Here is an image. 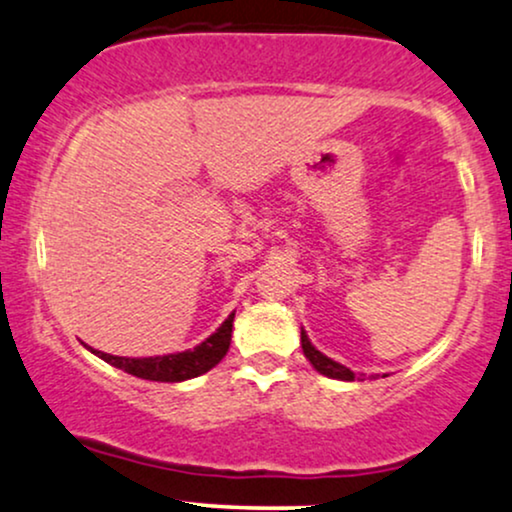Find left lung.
Returning <instances> with one entry per match:
<instances>
[{
  "mask_svg": "<svg viewBox=\"0 0 512 512\" xmlns=\"http://www.w3.org/2000/svg\"><path fill=\"white\" fill-rule=\"evenodd\" d=\"M300 343H303L305 357L312 362V367H315L319 374H324V377H331V379H341V381H355V379L360 381V374H355L353 369L338 365V362L331 360V357L319 353V350L310 343V338H307L305 331H300Z\"/></svg>",
  "mask_w": 512,
  "mask_h": 512,
  "instance_id": "1",
  "label": "left lung"
}]
</instances>
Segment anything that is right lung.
Masks as SVG:
<instances>
[{
	"instance_id": "1",
	"label": "right lung",
	"mask_w": 512,
	"mask_h": 512,
	"mask_svg": "<svg viewBox=\"0 0 512 512\" xmlns=\"http://www.w3.org/2000/svg\"><path fill=\"white\" fill-rule=\"evenodd\" d=\"M233 315L231 312L229 319L214 331L207 341H202L200 346H195L193 350H183V353H174V355H157V357H119V355H109L102 353V350H92L97 357H102L104 362L109 365L123 369V372L133 374V377L140 379H150V381H186L193 377H200L212 369L214 365H219L221 357L229 353L231 346V331H233Z\"/></svg>"
}]
</instances>
